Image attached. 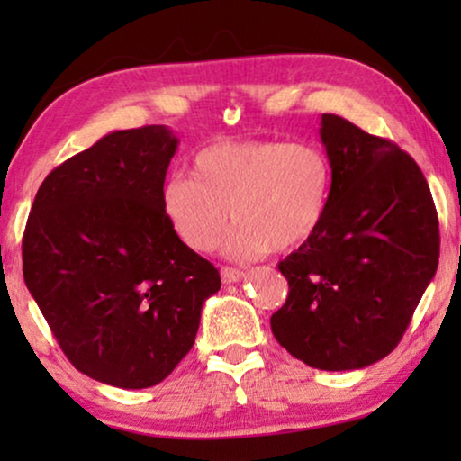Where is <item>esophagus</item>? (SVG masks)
Segmentation results:
<instances>
[{
  "label": "esophagus",
  "mask_w": 461,
  "mask_h": 461,
  "mask_svg": "<svg viewBox=\"0 0 461 461\" xmlns=\"http://www.w3.org/2000/svg\"><path fill=\"white\" fill-rule=\"evenodd\" d=\"M220 276H222V283L230 285V283H237L243 279V270H237L232 267H222V270H220Z\"/></svg>",
  "instance_id": "esophagus-1"
}]
</instances>
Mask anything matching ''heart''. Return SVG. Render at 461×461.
Masks as SVG:
<instances>
[{"instance_id": "b5f03b06", "label": "heart", "mask_w": 461, "mask_h": 461, "mask_svg": "<svg viewBox=\"0 0 461 461\" xmlns=\"http://www.w3.org/2000/svg\"><path fill=\"white\" fill-rule=\"evenodd\" d=\"M331 188V161L317 144L224 140L194 153L191 178L166 182L161 210L194 251L216 248L230 216L226 254L254 260L311 241L327 216Z\"/></svg>"}]
</instances>
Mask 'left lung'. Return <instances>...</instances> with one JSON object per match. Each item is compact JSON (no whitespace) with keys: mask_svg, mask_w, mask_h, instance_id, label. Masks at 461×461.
<instances>
[{"mask_svg":"<svg viewBox=\"0 0 461 461\" xmlns=\"http://www.w3.org/2000/svg\"><path fill=\"white\" fill-rule=\"evenodd\" d=\"M333 169L327 216L279 262L289 283L270 330L314 369H361L390 355L438 267V216L411 157L344 117H321Z\"/></svg>","mask_w":461,"mask_h":461,"instance_id":"obj_1","label":"left lung"}]
</instances>
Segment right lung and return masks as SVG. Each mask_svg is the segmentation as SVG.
I'll list each match as a JSON object with an SVG mask.
<instances>
[{
	"instance_id": "add662e5",
	"label": "right lung",
	"mask_w": 461,
	"mask_h": 461,
	"mask_svg": "<svg viewBox=\"0 0 461 461\" xmlns=\"http://www.w3.org/2000/svg\"><path fill=\"white\" fill-rule=\"evenodd\" d=\"M178 138L122 130L41 182L23 235V275L73 367L109 386L149 388L193 348L220 289L212 262L161 210Z\"/></svg>"
}]
</instances>
